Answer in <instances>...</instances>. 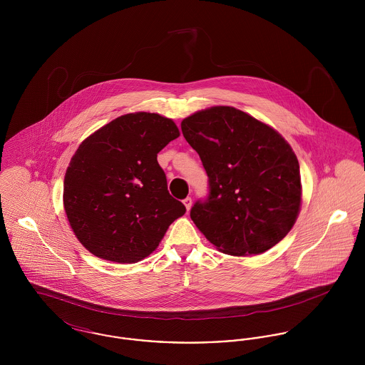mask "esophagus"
Wrapping results in <instances>:
<instances>
[{
  "label": "esophagus",
  "instance_id": "1",
  "mask_svg": "<svg viewBox=\"0 0 365 365\" xmlns=\"http://www.w3.org/2000/svg\"><path fill=\"white\" fill-rule=\"evenodd\" d=\"M183 204H185V207H186V209H187V212H189V210H190L191 208V204H192V201H191L190 197L185 198V200H183Z\"/></svg>",
  "mask_w": 365,
  "mask_h": 365
}]
</instances>
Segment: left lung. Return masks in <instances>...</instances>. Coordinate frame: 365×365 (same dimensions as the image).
<instances>
[{
  "mask_svg": "<svg viewBox=\"0 0 365 365\" xmlns=\"http://www.w3.org/2000/svg\"><path fill=\"white\" fill-rule=\"evenodd\" d=\"M180 125L208 174V200L195 202L190 217L209 242L230 256L260 255L280 242L302 201L299 164L289 142L225 105L198 110Z\"/></svg>",
  "mask_w": 365,
  "mask_h": 365,
  "instance_id": "obj_1",
  "label": "left lung"
}]
</instances>
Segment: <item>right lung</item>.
I'll list each match as a JSON object with an SVG mask.
<instances>
[{
  "label": "right lung",
  "instance_id": "obj_1",
  "mask_svg": "<svg viewBox=\"0 0 365 365\" xmlns=\"http://www.w3.org/2000/svg\"><path fill=\"white\" fill-rule=\"evenodd\" d=\"M180 135L173 119L127 113L88 135L64 176L71 228L104 260L133 264L153 253L185 205L170 195L157 153Z\"/></svg>",
  "mask_w": 365,
  "mask_h": 365
}]
</instances>
